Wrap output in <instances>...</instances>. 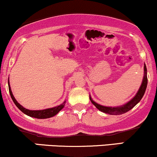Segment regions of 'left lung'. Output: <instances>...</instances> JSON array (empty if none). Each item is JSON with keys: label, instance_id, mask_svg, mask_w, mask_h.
<instances>
[{"label": "left lung", "instance_id": "left-lung-1", "mask_svg": "<svg viewBox=\"0 0 157 157\" xmlns=\"http://www.w3.org/2000/svg\"><path fill=\"white\" fill-rule=\"evenodd\" d=\"M147 85V68L145 64L144 65V77L143 80H142V82L140 86V89L136 93V94L135 95V97L133 99H131L129 102H128L127 103H125V105L122 106H119V107H107V106H103L100 105V104L95 102L94 100H92L91 97H90V100H91L92 104L95 105V107L97 109L100 110L102 112H104L105 113H109L111 115H119V114H122V113H125L128 112V111H130L131 109L134 107L141 100V99L143 97L144 94L145 92V90H146Z\"/></svg>", "mask_w": 157, "mask_h": 157}]
</instances>
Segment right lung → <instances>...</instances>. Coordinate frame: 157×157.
I'll use <instances>...</instances> for the list:
<instances>
[{"label":"right lung","mask_w":157,"mask_h":157,"mask_svg":"<svg viewBox=\"0 0 157 157\" xmlns=\"http://www.w3.org/2000/svg\"><path fill=\"white\" fill-rule=\"evenodd\" d=\"M8 84H9V91H10V96L12 97L14 103L15 104V105L17 106V107L18 108V109L21 110L23 113H24L25 114L28 115V116L32 117H35L37 119H46V118L52 117L55 116V115L57 114V113H58L65 105V102H66V101H65L63 104H61V105L56 106V107H54V108H51V109L38 110V111H31V110L26 109H25V108H23L21 105H20L18 102H17V100H15V98L14 97L13 94H12V90H11V88L10 86V82H8Z\"/></svg>","instance_id":"right-lung-1"}]
</instances>
